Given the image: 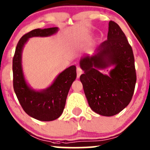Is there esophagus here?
<instances>
[{
  "label": "esophagus",
  "instance_id": "esophagus-1",
  "mask_svg": "<svg viewBox=\"0 0 150 150\" xmlns=\"http://www.w3.org/2000/svg\"><path fill=\"white\" fill-rule=\"evenodd\" d=\"M76 73H77V76H76L77 79H79L80 77L81 74L83 73V71H82V69L80 68L79 67H77V68H76Z\"/></svg>",
  "mask_w": 150,
  "mask_h": 150
}]
</instances>
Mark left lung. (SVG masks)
I'll use <instances>...</instances> for the list:
<instances>
[{
  "mask_svg": "<svg viewBox=\"0 0 150 150\" xmlns=\"http://www.w3.org/2000/svg\"><path fill=\"white\" fill-rule=\"evenodd\" d=\"M108 25V39L96 53L80 61L84 71L80 80L89 106L103 116L115 115L128 105L137 80L133 52L125 35L114 21ZM112 65L114 68L109 75L98 71Z\"/></svg>",
  "mask_w": 150,
  "mask_h": 150,
  "instance_id": "left-lung-1",
  "label": "left lung"
}]
</instances>
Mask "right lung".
<instances>
[{
	"instance_id": "1",
	"label": "right lung",
	"mask_w": 150,
	"mask_h": 150,
	"mask_svg": "<svg viewBox=\"0 0 150 150\" xmlns=\"http://www.w3.org/2000/svg\"><path fill=\"white\" fill-rule=\"evenodd\" d=\"M58 31V28L35 29L26 33L17 45L13 59V88L22 108L28 115L41 121H52L63 112L71 86L76 78L75 66L60 73L53 83L45 90L37 91L26 83L22 68V52L28 39L47 37Z\"/></svg>"
}]
</instances>
